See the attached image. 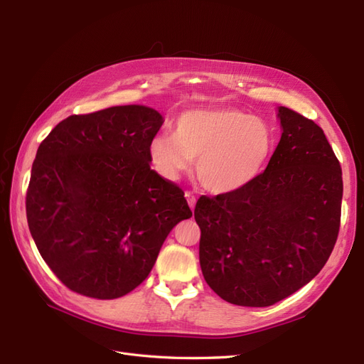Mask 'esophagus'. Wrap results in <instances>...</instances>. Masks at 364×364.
I'll use <instances>...</instances> for the list:
<instances>
[{
	"mask_svg": "<svg viewBox=\"0 0 364 364\" xmlns=\"http://www.w3.org/2000/svg\"><path fill=\"white\" fill-rule=\"evenodd\" d=\"M185 197H186V200H188V205H190L191 211H193L194 206H196V196H194L193 193H190V191H186V193H185Z\"/></svg>",
	"mask_w": 364,
	"mask_h": 364,
	"instance_id": "esophagus-1",
	"label": "esophagus"
}]
</instances>
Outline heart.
<instances>
[{
  "mask_svg": "<svg viewBox=\"0 0 364 364\" xmlns=\"http://www.w3.org/2000/svg\"><path fill=\"white\" fill-rule=\"evenodd\" d=\"M266 121L234 107L190 109L176 117L171 134L150 141L149 159L161 178L178 181L196 160V176L208 191L230 194L255 181L273 150Z\"/></svg>",
  "mask_w": 364,
  "mask_h": 364,
  "instance_id": "1",
  "label": "heart"
}]
</instances>
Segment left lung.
Instances as JSON below:
<instances>
[{
  "mask_svg": "<svg viewBox=\"0 0 364 364\" xmlns=\"http://www.w3.org/2000/svg\"><path fill=\"white\" fill-rule=\"evenodd\" d=\"M282 135L267 168L246 188L202 196L203 278L222 299L269 306L310 282L334 249L340 229V162L313 119L278 107Z\"/></svg>",
  "mask_w": 364,
  "mask_h": 364,
  "instance_id": "1",
  "label": "left lung"
}]
</instances>
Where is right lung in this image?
Returning <instances> with one entry per match:
<instances>
[{
    "label": "right lung",
    "mask_w": 364,
    "mask_h": 364,
    "mask_svg": "<svg viewBox=\"0 0 364 364\" xmlns=\"http://www.w3.org/2000/svg\"><path fill=\"white\" fill-rule=\"evenodd\" d=\"M164 119L139 105L71 115L41 142L26 197L30 234L62 284L117 299L144 281L170 230L193 215L150 168Z\"/></svg>",
    "instance_id": "1"
}]
</instances>
